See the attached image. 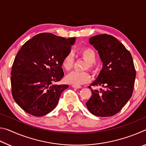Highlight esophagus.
Instances as JSON below:
<instances>
[{"instance_id": "34e87169", "label": "esophagus", "mask_w": 146, "mask_h": 146, "mask_svg": "<svg viewBox=\"0 0 146 146\" xmlns=\"http://www.w3.org/2000/svg\"><path fill=\"white\" fill-rule=\"evenodd\" d=\"M72 87L74 88H76V89H80L81 88V86H76V85H72Z\"/></svg>"}]
</instances>
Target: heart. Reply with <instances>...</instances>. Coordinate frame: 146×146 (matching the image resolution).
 <instances>
[{
	"label": "heart",
	"instance_id": "1",
	"mask_svg": "<svg viewBox=\"0 0 146 146\" xmlns=\"http://www.w3.org/2000/svg\"><path fill=\"white\" fill-rule=\"evenodd\" d=\"M82 57L88 62L87 68L93 70L94 68L93 63L97 59L95 51L90 48H83L80 51ZM74 64V56L71 52L68 53L64 56L62 61V66L66 71H70L73 68ZM66 80L68 83L73 85L80 86L89 82L91 80V76L88 72H80L73 71L66 76Z\"/></svg>",
	"mask_w": 146,
	"mask_h": 146
}]
</instances>
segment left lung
<instances>
[{"instance_id":"left-lung-1","label":"left lung","mask_w":146,"mask_h":146,"mask_svg":"<svg viewBox=\"0 0 146 146\" xmlns=\"http://www.w3.org/2000/svg\"><path fill=\"white\" fill-rule=\"evenodd\" d=\"M89 40L98 51L103 65L91 86H101L104 90L91 89L92 95L86 104L91 114L111 117L119 112L131 97L136 76L132 56L122 43L110 35H98Z\"/></svg>"}]
</instances>
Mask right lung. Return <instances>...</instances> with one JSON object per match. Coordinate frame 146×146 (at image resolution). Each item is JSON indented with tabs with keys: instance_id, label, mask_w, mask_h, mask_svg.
<instances>
[{
	"instance_id": "right-lung-1",
	"label": "right lung",
	"mask_w": 146,
	"mask_h": 146,
	"mask_svg": "<svg viewBox=\"0 0 146 146\" xmlns=\"http://www.w3.org/2000/svg\"><path fill=\"white\" fill-rule=\"evenodd\" d=\"M75 40V37L40 33L27 41L17 54L11 73V93L26 113L41 117L58 104L69 86L54 83L64 76L62 61Z\"/></svg>"
}]
</instances>
